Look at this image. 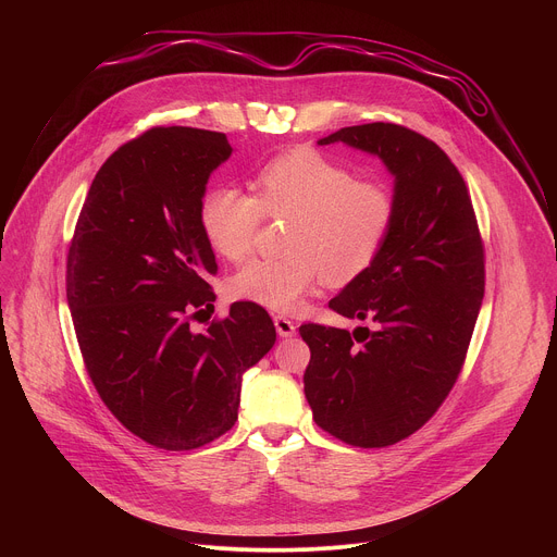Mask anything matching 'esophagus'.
<instances>
[{"mask_svg": "<svg viewBox=\"0 0 557 557\" xmlns=\"http://www.w3.org/2000/svg\"><path fill=\"white\" fill-rule=\"evenodd\" d=\"M273 322H275V331L280 337H293L297 333V326L284 314H275Z\"/></svg>", "mask_w": 557, "mask_h": 557, "instance_id": "1", "label": "esophagus"}]
</instances>
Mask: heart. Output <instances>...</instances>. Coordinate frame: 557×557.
<instances>
[{"label": "heart", "mask_w": 557, "mask_h": 557, "mask_svg": "<svg viewBox=\"0 0 557 557\" xmlns=\"http://www.w3.org/2000/svg\"><path fill=\"white\" fill-rule=\"evenodd\" d=\"M258 198L231 185L209 189L200 202V226L224 260H245L262 222L290 218L282 260H251L231 282V295L288 312L324 277L344 286L370 269L383 249L394 198L381 181L357 176L314 149H295L269 163L256 181Z\"/></svg>", "instance_id": "obj_1"}]
</instances>
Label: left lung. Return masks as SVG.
<instances>
[{
  "label": "left lung",
  "mask_w": 557,
  "mask_h": 557,
  "mask_svg": "<svg viewBox=\"0 0 557 557\" xmlns=\"http://www.w3.org/2000/svg\"><path fill=\"white\" fill-rule=\"evenodd\" d=\"M317 143L379 158L394 178V222L370 269L329 301L374 329H299L304 394L329 434L385 447L425 425L458 379L485 293L481 233L462 176L430 138L368 123Z\"/></svg>",
  "instance_id": "obj_1"
}]
</instances>
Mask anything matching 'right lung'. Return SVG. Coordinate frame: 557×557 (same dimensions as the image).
<instances>
[{
  "label": "right lung",
  "mask_w": 557,
  "mask_h": 557,
  "mask_svg": "<svg viewBox=\"0 0 557 557\" xmlns=\"http://www.w3.org/2000/svg\"><path fill=\"white\" fill-rule=\"evenodd\" d=\"M231 151L224 134L196 127L125 143L95 176L67 251V306L99 396L132 434L170 451L233 428L245 372L275 344L253 301L231 304L205 333L189 329L215 299L200 202Z\"/></svg>",
  "instance_id": "right-lung-1"
}]
</instances>
